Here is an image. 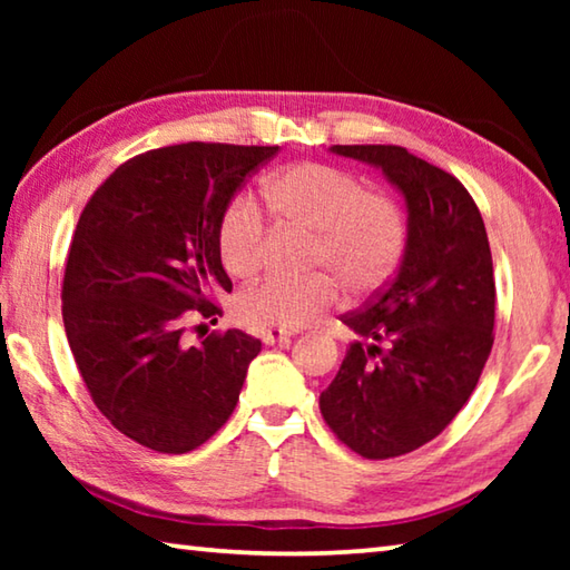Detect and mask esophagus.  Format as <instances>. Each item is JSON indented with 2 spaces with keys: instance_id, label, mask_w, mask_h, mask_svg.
Masks as SVG:
<instances>
[{
  "instance_id": "esophagus-1",
  "label": "esophagus",
  "mask_w": 570,
  "mask_h": 570,
  "mask_svg": "<svg viewBox=\"0 0 570 570\" xmlns=\"http://www.w3.org/2000/svg\"><path fill=\"white\" fill-rule=\"evenodd\" d=\"M294 334L296 332H288V330H266L262 332V340L264 344H276V342H288Z\"/></svg>"
}]
</instances>
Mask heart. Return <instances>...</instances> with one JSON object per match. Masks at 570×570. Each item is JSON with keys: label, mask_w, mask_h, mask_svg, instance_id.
<instances>
[{"label": "heart", "mask_w": 570, "mask_h": 570, "mask_svg": "<svg viewBox=\"0 0 570 570\" xmlns=\"http://www.w3.org/2000/svg\"><path fill=\"white\" fill-rule=\"evenodd\" d=\"M266 200L288 224L316 230L312 262L326 266L346 288L366 294L380 288L407 248V216L392 196L366 190L352 170L330 163H298L266 183ZM266 220L248 193H236L218 218L220 264L236 278L262 264ZM340 286L330 274L306 278L268 276L238 296L240 320L274 330H302L332 308Z\"/></svg>", "instance_id": "obj_1"}]
</instances>
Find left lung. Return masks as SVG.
<instances>
[{
    "instance_id": "8db88e82",
    "label": "left lung",
    "mask_w": 570,
    "mask_h": 570,
    "mask_svg": "<svg viewBox=\"0 0 570 570\" xmlns=\"http://www.w3.org/2000/svg\"><path fill=\"white\" fill-rule=\"evenodd\" d=\"M382 168L407 200V248L394 278L342 322L360 336L322 392L330 430L366 460L428 445L482 374L495 326L485 224L462 183L400 146H334Z\"/></svg>"
}]
</instances>
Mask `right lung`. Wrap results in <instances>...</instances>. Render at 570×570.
I'll return each instance as SVG.
<instances>
[{
	"instance_id": "obj_1",
	"label": "right lung",
	"mask_w": 570,
	"mask_h": 570,
	"mask_svg": "<svg viewBox=\"0 0 570 570\" xmlns=\"http://www.w3.org/2000/svg\"><path fill=\"white\" fill-rule=\"evenodd\" d=\"M278 146L183 142L140 153L92 193L72 234L62 278L67 342L95 407L138 445L183 455L236 410L262 342L216 324L230 292L218 218ZM197 326L193 327L191 324Z\"/></svg>"
}]
</instances>
